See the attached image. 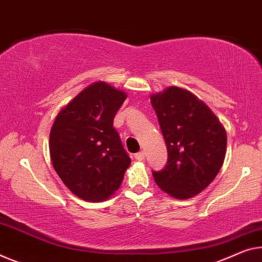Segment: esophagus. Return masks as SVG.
<instances>
[{"mask_svg":"<svg viewBox=\"0 0 262 262\" xmlns=\"http://www.w3.org/2000/svg\"><path fill=\"white\" fill-rule=\"evenodd\" d=\"M145 158V152L144 151H140L138 152V154L135 155V159L138 160V162H142V160H144Z\"/></svg>","mask_w":262,"mask_h":262,"instance_id":"1","label":"esophagus"}]
</instances>
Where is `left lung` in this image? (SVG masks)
Segmentation results:
<instances>
[{
	"label": "left lung",
	"instance_id": "obj_1",
	"mask_svg": "<svg viewBox=\"0 0 262 262\" xmlns=\"http://www.w3.org/2000/svg\"><path fill=\"white\" fill-rule=\"evenodd\" d=\"M167 147V163L152 171L155 182L173 198L188 199L215 178L224 164L227 136L212 110L192 92L170 86L151 96Z\"/></svg>",
	"mask_w": 262,
	"mask_h": 262
}]
</instances>
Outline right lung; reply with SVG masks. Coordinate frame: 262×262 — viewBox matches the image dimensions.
Listing matches in <instances>:
<instances>
[{
  "label": "right lung",
  "instance_id": "add662e5",
  "mask_svg": "<svg viewBox=\"0 0 262 262\" xmlns=\"http://www.w3.org/2000/svg\"><path fill=\"white\" fill-rule=\"evenodd\" d=\"M125 92L104 82L91 84L62 108L50 131L51 162L78 198L103 201L123 182L131 159L114 127Z\"/></svg>",
  "mask_w": 262,
  "mask_h": 262
}]
</instances>
